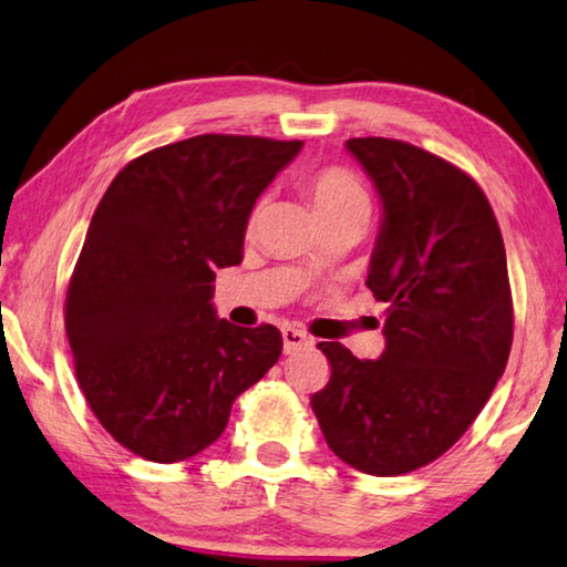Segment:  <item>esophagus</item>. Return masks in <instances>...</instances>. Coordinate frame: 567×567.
<instances>
[{
    "mask_svg": "<svg viewBox=\"0 0 567 567\" xmlns=\"http://www.w3.org/2000/svg\"><path fill=\"white\" fill-rule=\"evenodd\" d=\"M281 337H284V351H286V354H293V351L311 347V337L306 331H301V329L286 327L281 331Z\"/></svg>",
    "mask_w": 567,
    "mask_h": 567,
    "instance_id": "obj_1",
    "label": "esophagus"
}]
</instances>
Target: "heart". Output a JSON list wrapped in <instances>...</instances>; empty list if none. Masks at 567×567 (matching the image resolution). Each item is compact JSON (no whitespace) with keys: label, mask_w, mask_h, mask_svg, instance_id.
Returning <instances> with one entry per match:
<instances>
[{"label":"heart","mask_w":567,"mask_h":567,"mask_svg":"<svg viewBox=\"0 0 567 567\" xmlns=\"http://www.w3.org/2000/svg\"><path fill=\"white\" fill-rule=\"evenodd\" d=\"M301 183L323 223L349 216H367L369 213V193L357 175L347 168L327 165V168L306 173Z\"/></svg>","instance_id":"b5f03b06"}]
</instances>
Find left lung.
Segmentation results:
<instances>
[{
  "label": "left lung",
  "instance_id": "obj_1",
  "mask_svg": "<svg viewBox=\"0 0 567 567\" xmlns=\"http://www.w3.org/2000/svg\"><path fill=\"white\" fill-rule=\"evenodd\" d=\"M347 151L382 203L367 286L386 303V344L361 361L321 341L331 379L311 410L339 460L392 477L477 420L513 347V296L495 213L467 173L389 137H351Z\"/></svg>",
  "mask_w": 567,
  "mask_h": 567
}]
</instances>
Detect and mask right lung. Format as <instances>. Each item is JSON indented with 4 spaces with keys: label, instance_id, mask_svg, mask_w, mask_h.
<instances>
[{
    "label": "right lung",
    "instance_id": "obj_1",
    "mask_svg": "<svg viewBox=\"0 0 567 567\" xmlns=\"http://www.w3.org/2000/svg\"><path fill=\"white\" fill-rule=\"evenodd\" d=\"M301 141L198 135L135 157L90 220L64 303L74 371L100 424L143 460H188L226 430L281 331L218 319L216 268L244 261L256 200Z\"/></svg>",
    "mask_w": 567,
    "mask_h": 567
}]
</instances>
